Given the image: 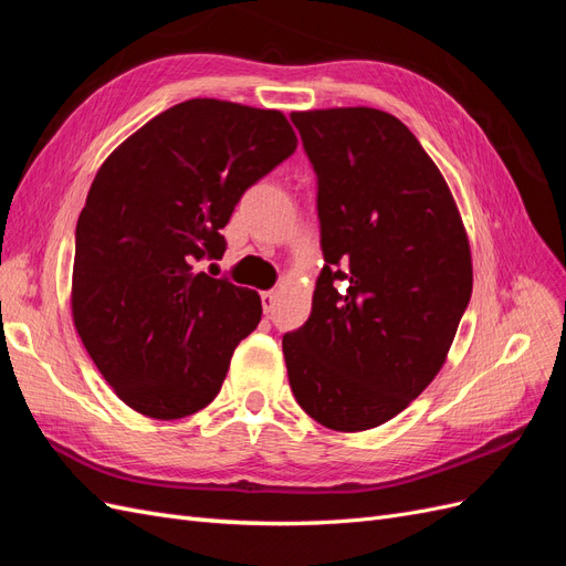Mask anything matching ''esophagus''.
<instances>
[{"mask_svg": "<svg viewBox=\"0 0 566 566\" xmlns=\"http://www.w3.org/2000/svg\"><path fill=\"white\" fill-rule=\"evenodd\" d=\"M273 306H276V293H273V290H266V293H262V310H264V314H271Z\"/></svg>", "mask_w": 566, "mask_h": 566, "instance_id": "34e87169", "label": "esophagus"}]
</instances>
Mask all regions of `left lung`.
<instances>
[{
	"label": "left lung",
	"instance_id": "1",
	"mask_svg": "<svg viewBox=\"0 0 566 566\" xmlns=\"http://www.w3.org/2000/svg\"><path fill=\"white\" fill-rule=\"evenodd\" d=\"M318 177L325 266L312 316L283 335L306 416L373 430L430 385L472 295L451 188L410 129L378 108L290 113Z\"/></svg>",
	"mask_w": 566,
	"mask_h": 566
}]
</instances>
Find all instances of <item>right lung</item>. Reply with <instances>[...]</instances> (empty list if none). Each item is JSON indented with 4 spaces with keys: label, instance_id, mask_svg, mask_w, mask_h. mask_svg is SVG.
Wrapping results in <instances>:
<instances>
[{
    "label": "right lung",
    "instance_id": "1",
    "mask_svg": "<svg viewBox=\"0 0 566 566\" xmlns=\"http://www.w3.org/2000/svg\"><path fill=\"white\" fill-rule=\"evenodd\" d=\"M295 148L281 111L188 98L98 167L77 219L71 310L98 373L136 413L179 420L219 394L262 300L193 264L224 254L219 231L235 202Z\"/></svg>",
    "mask_w": 566,
    "mask_h": 566
}]
</instances>
